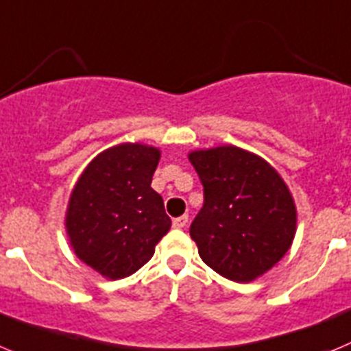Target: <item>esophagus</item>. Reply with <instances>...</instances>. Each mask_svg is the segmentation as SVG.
<instances>
[{
    "label": "esophagus",
    "instance_id": "1",
    "mask_svg": "<svg viewBox=\"0 0 351 351\" xmlns=\"http://www.w3.org/2000/svg\"><path fill=\"white\" fill-rule=\"evenodd\" d=\"M187 223H189L187 215H182V217H178V219L173 220V227H175V229H183V227L187 226Z\"/></svg>",
    "mask_w": 351,
    "mask_h": 351
}]
</instances>
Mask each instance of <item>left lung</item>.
<instances>
[{"mask_svg":"<svg viewBox=\"0 0 351 351\" xmlns=\"http://www.w3.org/2000/svg\"><path fill=\"white\" fill-rule=\"evenodd\" d=\"M204 187L191 226L199 257L220 276L250 283L292 246L298 208L280 173L257 154L220 145L189 152Z\"/></svg>","mask_w":351,"mask_h":351,"instance_id":"1","label":"left lung"}]
</instances>
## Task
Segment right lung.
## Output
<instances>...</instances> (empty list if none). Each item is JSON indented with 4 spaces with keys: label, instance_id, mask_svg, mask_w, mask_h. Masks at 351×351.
Listing matches in <instances>:
<instances>
[{
    "label": "right lung",
    "instance_id": "1",
    "mask_svg": "<svg viewBox=\"0 0 351 351\" xmlns=\"http://www.w3.org/2000/svg\"><path fill=\"white\" fill-rule=\"evenodd\" d=\"M160 148L113 145L97 154L69 194L64 229L75 255L106 280H121L145 266L171 220L150 187Z\"/></svg>",
    "mask_w": 351,
    "mask_h": 351
}]
</instances>
